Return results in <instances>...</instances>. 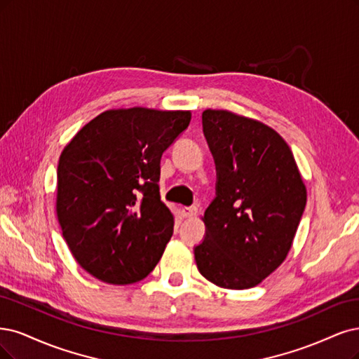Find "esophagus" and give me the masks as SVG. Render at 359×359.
I'll use <instances>...</instances> for the list:
<instances>
[{
    "mask_svg": "<svg viewBox=\"0 0 359 359\" xmlns=\"http://www.w3.org/2000/svg\"><path fill=\"white\" fill-rule=\"evenodd\" d=\"M196 212H197L196 206H185V208H182V211H181L184 218H191V217L196 215Z\"/></svg>",
    "mask_w": 359,
    "mask_h": 359,
    "instance_id": "esophagus-1",
    "label": "esophagus"
}]
</instances>
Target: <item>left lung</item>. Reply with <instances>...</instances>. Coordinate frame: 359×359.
Segmentation results:
<instances>
[{"instance_id":"1","label":"left lung","mask_w":359,"mask_h":359,"mask_svg":"<svg viewBox=\"0 0 359 359\" xmlns=\"http://www.w3.org/2000/svg\"><path fill=\"white\" fill-rule=\"evenodd\" d=\"M202 126L217 182L196 264L218 287L252 288L291 250L306 187L291 148L271 128L222 109L203 111Z\"/></svg>"}]
</instances>
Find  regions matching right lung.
<instances>
[{
	"mask_svg": "<svg viewBox=\"0 0 359 359\" xmlns=\"http://www.w3.org/2000/svg\"><path fill=\"white\" fill-rule=\"evenodd\" d=\"M190 111H105L59 157L56 212L77 263L114 285L138 282L174 233L160 201V158L189 128Z\"/></svg>",
	"mask_w": 359,
	"mask_h": 359,
	"instance_id": "add662e5",
	"label": "right lung"
}]
</instances>
